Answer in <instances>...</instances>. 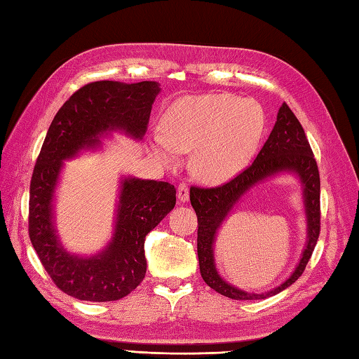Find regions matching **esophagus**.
<instances>
[{
  "label": "esophagus",
  "mask_w": 359,
  "mask_h": 359,
  "mask_svg": "<svg viewBox=\"0 0 359 359\" xmlns=\"http://www.w3.org/2000/svg\"><path fill=\"white\" fill-rule=\"evenodd\" d=\"M177 197H179V202H182V203L188 202V199H189V189H188V187L185 184H180L179 185V188H177Z\"/></svg>",
  "instance_id": "1"
}]
</instances>
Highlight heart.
Segmentation results:
<instances>
[{"label": "heart", "mask_w": 359, "mask_h": 359, "mask_svg": "<svg viewBox=\"0 0 359 359\" xmlns=\"http://www.w3.org/2000/svg\"><path fill=\"white\" fill-rule=\"evenodd\" d=\"M162 135L149 148L160 162L172 165L179 152H191L189 168L207 184H224L253 157L265 128L262 106L230 94L184 95L163 112Z\"/></svg>", "instance_id": "heart-1"}]
</instances>
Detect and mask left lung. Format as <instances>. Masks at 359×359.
I'll return each mask as SVG.
<instances>
[{
  "label": "left lung",
  "mask_w": 359,
  "mask_h": 359,
  "mask_svg": "<svg viewBox=\"0 0 359 359\" xmlns=\"http://www.w3.org/2000/svg\"><path fill=\"white\" fill-rule=\"evenodd\" d=\"M282 173H292L300 182L303 189V204L306 212L308 236L304 250L294 273L278 287L262 294L247 292L236 287L219 276L215 269L214 243L219 226L231 214L241 197L262 181ZM319 194L321 182L313 152L309 144L306 133L294 117L292 109L284 103L278 111L269 139L259 151L255 162L238 177L217 188H196L189 189V201L197 215L199 230H197V256H199L201 274L207 285L217 293L230 299L255 301L280 293L293 284L302 271L306 270L309 259L313 253L319 236Z\"/></svg>",
  "instance_id": "left-lung-1"
}]
</instances>
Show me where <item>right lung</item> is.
<instances>
[{"label": "right lung", "mask_w": 359, "mask_h": 359, "mask_svg": "<svg viewBox=\"0 0 359 359\" xmlns=\"http://www.w3.org/2000/svg\"><path fill=\"white\" fill-rule=\"evenodd\" d=\"M160 93L157 81H94L72 94L53 117L36 158L29 196V238L55 285L81 301H117L147 273L144 238L175 205L168 182L121 175L109 242L95 255L67 251L55 225L65 162L102 149L114 133L140 142Z\"/></svg>", "instance_id": "add662e5"}]
</instances>
